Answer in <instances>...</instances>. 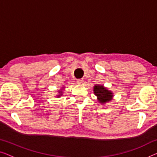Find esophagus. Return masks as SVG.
<instances>
[{
	"mask_svg": "<svg viewBox=\"0 0 157 157\" xmlns=\"http://www.w3.org/2000/svg\"><path fill=\"white\" fill-rule=\"evenodd\" d=\"M83 79H77V82H78V84H79V85H82V84L83 83Z\"/></svg>",
	"mask_w": 157,
	"mask_h": 157,
	"instance_id": "1",
	"label": "esophagus"
}]
</instances>
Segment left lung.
I'll list each match as a JSON object with an SVG mask.
<instances>
[{
  "instance_id": "left-lung-1",
  "label": "left lung",
  "mask_w": 157,
  "mask_h": 157,
  "mask_svg": "<svg viewBox=\"0 0 157 157\" xmlns=\"http://www.w3.org/2000/svg\"><path fill=\"white\" fill-rule=\"evenodd\" d=\"M94 92L101 103L109 101L112 99V97H113L112 93L107 90V89L105 88L104 86L95 85L94 87Z\"/></svg>"
}]
</instances>
